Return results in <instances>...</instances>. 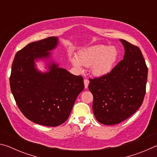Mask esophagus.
Returning a JSON list of instances; mask_svg holds the SVG:
<instances>
[{
  "mask_svg": "<svg viewBox=\"0 0 157 157\" xmlns=\"http://www.w3.org/2000/svg\"><path fill=\"white\" fill-rule=\"evenodd\" d=\"M84 87H85V89H86L87 87H88V85H89V79H84Z\"/></svg>",
  "mask_w": 157,
  "mask_h": 157,
  "instance_id": "1",
  "label": "esophagus"
}]
</instances>
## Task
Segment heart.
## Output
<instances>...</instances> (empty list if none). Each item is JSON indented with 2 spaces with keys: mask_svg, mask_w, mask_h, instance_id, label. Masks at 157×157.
Returning <instances> with one entry per match:
<instances>
[{
  "mask_svg": "<svg viewBox=\"0 0 157 157\" xmlns=\"http://www.w3.org/2000/svg\"><path fill=\"white\" fill-rule=\"evenodd\" d=\"M118 52L115 47L95 45L82 50L78 56L71 55L70 61L79 71H83L82 66H91V73L95 77H102L109 72L118 58Z\"/></svg>",
  "mask_w": 157,
  "mask_h": 157,
  "instance_id": "heart-1",
  "label": "heart"
}]
</instances>
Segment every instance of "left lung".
Here are the masks:
<instances>
[{"mask_svg":"<svg viewBox=\"0 0 157 157\" xmlns=\"http://www.w3.org/2000/svg\"><path fill=\"white\" fill-rule=\"evenodd\" d=\"M123 59L109 73L89 79L93 111L99 123L112 125L126 120L141 106L145 94L147 67L140 50L120 39Z\"/></svg>","mask_w":157,"mask_h":157,"instance_id":"8db88e82","label":"left lung"}]
</instances>
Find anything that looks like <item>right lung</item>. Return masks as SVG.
Masks as SVG:
<instances>
[{
	"instance_id": "obj_1",
	"label": "right lung",
	"mask_w": 157,
	"mask_h": 157,
	"mask_svg": "<svg viewBox=\"0 0 157 157\" xmlns=\"http://www.w3.org/2000/svg\"><path fill=\"white\" fill-rule=\"evenodd\" d=\"M57 36L28 44L16 54L10 78V88L20 111L28 120L44 126L56 127L67 120L84 84L50 59L57 46ZM47 61V72L36 68L35 62Z\"/></svg>"
}]
</instances>
